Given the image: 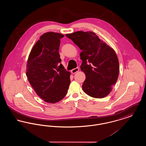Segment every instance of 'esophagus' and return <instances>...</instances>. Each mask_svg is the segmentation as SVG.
I'll use <instances>...</instances> for the list:
<instances>
[{"label":"esophagus","instance_id":"34e87169","mask_svg":"<svg viewBox=\"0 0 146 146\" xmlns=\"http://www.w3.org/2000/svg\"><path fill=\"white\" fill-rule=\"evenodd\" d=\"M79 70V68L78 67H76V68H74V69L71 70V72L72 74H74L76 72H78Z\"/></svg>","mask_w":146,"mask_h":146}]
</instances>
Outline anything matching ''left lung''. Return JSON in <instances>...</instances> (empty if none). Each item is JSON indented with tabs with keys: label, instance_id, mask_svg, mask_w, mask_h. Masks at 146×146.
I'll return each instance as SVG.
<instances>
[{
	"label": "left lung",
	"instance_id": "8db88e82",
	"mask_svg": "<svg viewBox=\"0 0 146 146\" xmlns=\"http://www.w3.org/2000/svg\"><path fill=\"white\" fill-rule=\"evenodd\" d=\"M66 36L82 50L80 69L86 76L82 85L84 91L94 98L107 96L116 83L119 73L114 50L92 32L78 31Z\"/></svg>",
	"mask_w": 146,
	"mask_h": 146
}]
</instances>
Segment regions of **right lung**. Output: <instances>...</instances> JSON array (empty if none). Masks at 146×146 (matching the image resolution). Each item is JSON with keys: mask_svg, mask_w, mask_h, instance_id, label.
Wrapping results in <instances>:
<instances>
[{"mask_svg": "<svg viewBox=\"0 0 146 146\" xmlns=\"http://www.w3.org/2000/svg\"><path fill=\"white\" fill-rule=\"evenodd\" d=\"M63 36L51 32L44 33L32 49L27 64L29 83L39 97L51 104L62 100L70 83V73L61 63L58 52Z\"/></svg>", "mask_w": 146, "mask_h": 146, "instance_id": "obj_1", "label": "right lung"}]
</instances>
